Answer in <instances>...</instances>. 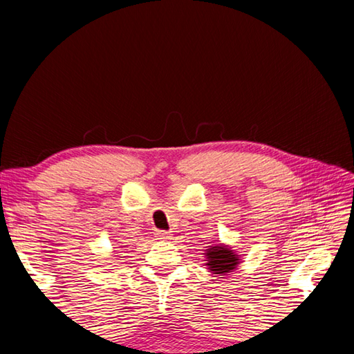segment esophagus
<instances>
[{"mask_svg": "<svg viewBox=\"0 0 354 354\" xmlns=\"http://www.w3.org/2000/svg\"><path fill=\"white\" fill-rule=\"evenodd\" d=\"M158 237L162 239V241H167V239H170L171 236L167 231H158Z\"/></svg>", "mask_w": 354, "mask_h": 354, "instance_id": "obj_1", "label": "esophagus"}]
</instances>
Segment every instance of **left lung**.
I'll return each instance as SVG.
<instances>
[{
	"label": "left lung",
	"instance_id": "left-lung-1",
	"mask_svg": "<svg viewBox=\"0 0 354 354\" xmlns=\"http://www.w3.org/2000/svg\"><path fill=\"white\" fill-rule=\"evenodd\" d=\"M206 266L209 272L214 274H218V277H225L226 273L236 270L237 263L241 262L239 256L226 245H212L206 250Z\"/></svg>",
	"mask_w": 354,
	"mask_h": 354
}]
</instances>
